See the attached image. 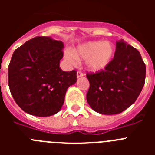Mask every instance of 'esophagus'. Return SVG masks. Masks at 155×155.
<instances>
[{
    "mask_svg": "<svg viewBox=\"0 0 155 155\" xmlns=\"http://www.w3.org/2000/svg\"><path fill=\"white\" fill-rule=\"evenodd\" d=\"M84 75V74L82 73L81 71H78L77 72V78H80V77H82Z\"/></svg>",
    "mask_w": 155,
    "mask_h": 155,
    "instance_id": "34e87169",
    "label": "esophagus"
}]
</instances>
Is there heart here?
Segmentation results:
<instances>
[{
	"label": "heart",
	"instance_id": "obj_1",
	"mask_svg": "<svg viewBox=\"0 0 155 155\" xmlns=\"http://www.w3.org/2000/svg\"><path fill=\"white\" fill-rule=\"evenodd\" d=\"M114 45L108 41H91L78 46L71 52H66L64 58L69 64H74L77 60H85L87 70L98 72L105 69L113 61Z\"/></svg>",
	"mask_w": 155,
	"mask_h": 155
}]
</instances>
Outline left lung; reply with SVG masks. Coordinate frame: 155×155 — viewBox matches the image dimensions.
I'll list each match as a JSON object with an SVG mask.
<instances>
[{"mask_svg": "<svg viewBox=\"0 0 155 155\" xmlns=\"http://www.w3.org/2000/svg\"><path fill=\"white\" fill-rule=\"evenodd\" d=\"M86 76L90 83L86 98L91 109L101 114H118L141 92L146 66L139 51L122 39L116 42L114 57L107 68Z\"/></svg>", "mask_w": 155, "mask_h": 155, "instance_id": "obj_1", "label": "left lung"}]
</instances>
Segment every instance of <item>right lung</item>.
Here are the masks:
<instances>
[{
  "label": "right lung",
  "mask_w": 155,
  "mask_h": 155,
  "mask_svg": "<svg viewBox=\"0 0 155 155\" xmlns=\"http://www.w3.org/2000/svg\"><path fill=\"white\" fill-rule=\"evenodd\" d=\"M64 43L36 36L16 49L8 66V85L16 103L25 113L50 116L61 110L66 91L77 81L75 70L60 68Z\"/></svg>",
  "instance_id": "add662e5"
}]
</instances>
